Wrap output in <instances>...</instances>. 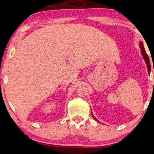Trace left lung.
Segmentation results:
<instances>
[{"label": "left lung", "mask_w": 154, "mask_h": 154, "mask_svg": "<svg viewBox=\"0 0 154 154\" xmlns=\"http://www.w3.org/2000/svg\"><path fill=\"white\" fill-rule=\"evenodd\" d=\"M140 48H141V52H142V55H143V57H144V59L145 60V61H146V65H147V68H148V72H149V73H150L151 64H150V61H149V58L148 57V54H146V51H145L142 42H140ZM93 117H94V116H93ZM94 119H95L96 121H97V120L94 117Z\"/></svg>", "instance_id": "8db88e82"}]
</instances>
